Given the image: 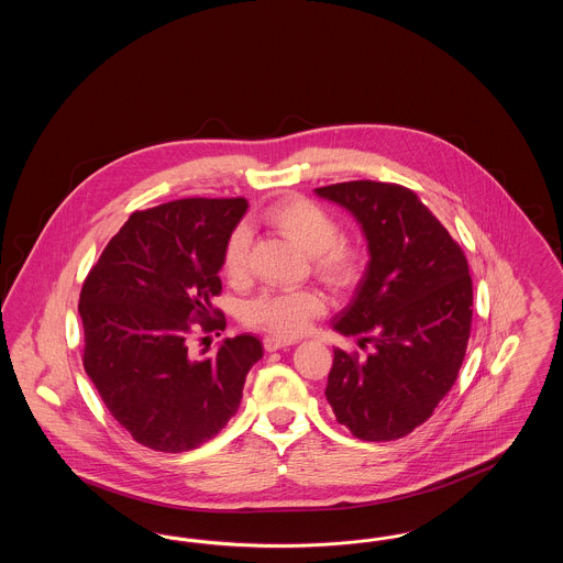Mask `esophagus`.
Returning <instances> with one entry per match:
<instances>
[{"instance_id": "1", "label": "esophagus", "mask_w": 563, "mask_h": 563, "mask_svg": "<svg viewBox=\"0 0 563 563\" xmlns=\"http://www.w3.org/2000/svg\"><path fill=\"white\" fill-rule=\"evenodd\" d=\"M294 340H287V338H274V335L264 338V349L268 350V352H276V350L280 349H289V346H294Z\"/></svg>"}]
</instances>
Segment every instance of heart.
Instances as JSON below:
<instances>
[{"label":"heart","mask_w":563,"mask_h":563,"mask_svg":"<svg viewBox=\"0 0 563 563\" xmlns=\"http://www.w3.org/2000/svg\"><path fill=\"white\" fill-rule=\"evenodd\" d=\"M264 223L285 241L295 244L299 251L310 255L312 269L324 285L333 289H346L356 283L363 269V253L352 242L340 239V225L335 217L327 213L319 205L289 196L264 213ZM249 249L251 239L244 228H236L225 242L221 269L223 276L241 285L249 278ZM324 310V301L317 291H294L262 294L242 308V321L274 335H297L312 319Z\"/></svg>","instance_id":"obj_1"}]
</instances>
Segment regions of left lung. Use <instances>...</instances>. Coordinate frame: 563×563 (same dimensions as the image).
Here are the masks:
<instances>
[{
    "mask_svg": "<svg viewBox=\"0 0 563 563\" xmlns=\"http://www.w3.org/2000/svg\"><path fill=\"white\" fill-rule=\"evenodd\" d=\"M314 191L358 221L369 251L333 329L372 352L333 350L327 401L356 439H401L429 420L462 367L473 321L466 257L411 189L349 181Z\"/></svg>",
    "mask_w": 563,
    "mask_h": 563,
    "instance_id": "8db88e82",
    "label": "left lung"
}]
</instances>
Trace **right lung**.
Returning a JSON list of instances; mask_svg holds the SVG:
<instances>
[{"mask_svg": "<svg viewBox=\"0 0 563 563\" xmlns=\"http://www.w3.org/2000/svg\"><path fill=\"white\" fill-rule=\"evenodd\" d=\"M246 209L244 198H184L136 211L84 280V369L113 420L150 450L179 454L213 439L264 356L249 333L225 338L214 354L188 352L194 324L225 329L213 297Z\"/></svg>", "mask_w": 563, "mask_h": 563, "instance_id": "add662e5", "label": "right lung"}]
</instances>
